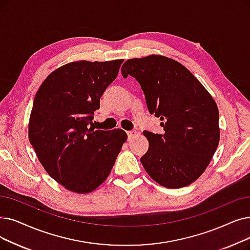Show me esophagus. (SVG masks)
<instances>
[{"mask_svg": "<svg viewBox=\"0 0 250 250\" xmlns=\"http://www.w3.org/2000/svg\"><path fill=\"white\" fill-rule=\"evenodd\" d=\"M137 135H138V134H137V132H135V131L127 132V140H128V141H132Z\"/></svg>", "mask_w": 250, "mask_h": 250, "instance_id": "obj_1", "label": "esophagus"}]
</instances>
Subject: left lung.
Wrapping results in <instances>:
<instances>
[{
  "label": "left lung",
  "mask_w": 250,
  "mask_h": 250,
  "mask_svg": "<svg viewBox=\"0 0 250 250\" xmlns=\"http://www.w3.org/2000/svg\"><path fill=\"white\" fill-rule=\"evenodd\" d=\"M122 73L142 88L162 134L144 131L148 151L141 162L159 185L177 189L196 181L220 142L219 109L201 83L184 65L161 55L126 60Z\"/></svg>",
  "instance_id": "8db88e82"
}]
</instances>
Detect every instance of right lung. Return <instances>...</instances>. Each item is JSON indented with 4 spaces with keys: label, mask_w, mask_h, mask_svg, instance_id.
Returning <instances> with one entry per match:
<instances>
[{
    "label": "right lung",
    "mask_w": 250,
    "mask_h": 250,
    "mask_svg": "<svg viewBox=\"0 0 250 250\" xmlns=\"http://www.w3.org/2000/svg\"><path fill=\"white\" fill-rule=\"evenodd\" d=\"M123 62L65 64L48 75L35 97L29 142L46 171L71 192L85 194L98 188L126 141L121 128L89 127L101 96L116 79Z\"/></svg>",
    "instance_id": "obj_1"
}]
</instances>
